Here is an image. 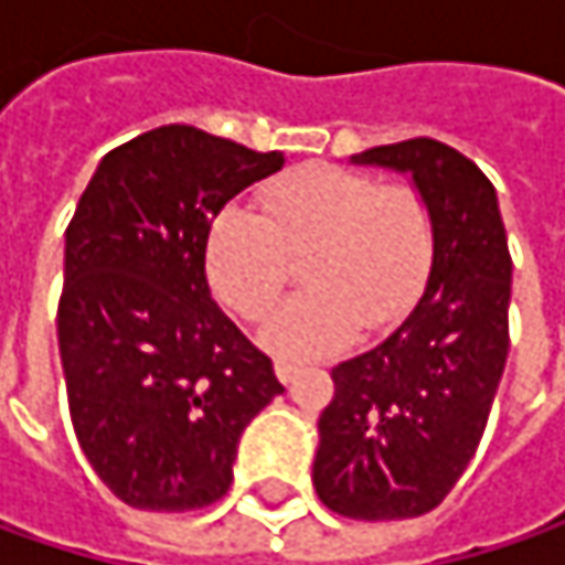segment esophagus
Here are the masks:
<instances>
[{
	"label": "esophagus",
	"mask_w": 565,
	"mask_h": 565,
	"mask_svg": "<svg viewBox=\"0 0 565 565\" xmlns=\"http://www.w3.org/2000/svg\"><path fill=\"white\" fill-rule=\"evenodd\" d=\"M275 373L281 383H290L303 373V363H294V360H275Z\"/></svg>",
	"instance_id": "esophagus-1"
}]
</instances>
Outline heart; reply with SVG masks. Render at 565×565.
I'll return each instance as SVG.
<instances>
[{
  "mask_svg": "<svg viewBox=\"0 0 565 565\" xmlns=\"http://www.w3.org/2000/svg\"><path fill=\"white\" fill-rule=\"evenodd\" d=\"M431 248V212L418 189L310 163L265 189V215L225 205L205 238V268L215 294L255 320L290 278V255H307L310 287L262 327L268 350L307 360L347 347L360 323H398L425 287Z\"/></svg>",
  "mask_w": 565,
  "mask_h": 565,
  "instance_id": "b5f03b06",
  "label": "heart"
}]
</instances>
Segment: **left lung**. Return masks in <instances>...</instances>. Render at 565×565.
Listing matches in <instances>:
<instances>
[{"mask_svg":"<svg viewBox=\"0 0 565 565\" xmlns=\"http://www.w3.org/2000/svg\"><path fill=\"white\" fill-rule=\"evenodd\" d=\"M350 163L405 172L431 212L435 248L408 317L333 366L313 488L343 516L405 520L438 508L478 451L508 363L513 265L498 192L458 150L418 137Z\"/></svg>","mask_w":565,"mask_h":565,"instance_id":"obj_1","label":"left lung"}]
</instances>
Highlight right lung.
<instances>
[{
    "label": "right lung",
    "mask_w": 565,
    "mask_h": 565,
    "mask_svg": "<svg viewBox=\"0 0 565 565\" xmlns=\"http://www.w3.org/2000/svg\"><path fill=\"white\" fill-rule=\"evenodd\" d=\"M284 153L170 124L110 150L64 232L57 353L77 445L130 508L215 504L284 386L212 300V218Z\"/></svg>",
    "instance_id": "obj_1"
}]
</instances>
